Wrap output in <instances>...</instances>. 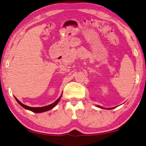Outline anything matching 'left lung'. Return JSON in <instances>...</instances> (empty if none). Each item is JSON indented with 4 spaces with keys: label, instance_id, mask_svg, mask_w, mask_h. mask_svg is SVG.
Returning <instances> with one entry per match:
<instances>
[{
    "label": "left lung",
    "instance_id": "1",
    "mask_svg": "<svg viewBox=\"0 0 146 146\" xmlns=\"http://www.w3.org/2000/svg\"><path fill=\"white\" fill-rule=\"evenodd\" d=\"M96 106H97V107H99V108H104V109H113V108H115V107H112V108H104V107H101V106H100V105H96Z\"/></svg>",
    "mask_w": 146,
    "mask_h": 146
}]
</instances>
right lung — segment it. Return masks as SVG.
<instances>
[{
	"instance_id": "right-lung-1",
	"label": "right lung",
	"mask_w": 146,
	"mask_h": 146,
	"mask_svg": "<svg viewBox=\"0 0 146 146\" xmlns=\"http://www.w3.org/2000/svg\"><path fill=\"white\" fill-rule=\"evenodd\" d=\"M62 94H63V93H62V94H61L60 97H59L57 99V100L54 102V103H52V104L49 105H47V106H44V107H31L27 106V105H24L23 104H22L21 102L16 97H14L15 98V100H16V101L17 102V103L19 104L21 106H22L23 108H25V109L29 110L30 111H33V112H35V113H41V112H44V111H48L49 110L52 109V108H53L56 106V105L58 104V102H60V99H61V98L62 97Z\"/></svg>"
}]
</instances>
